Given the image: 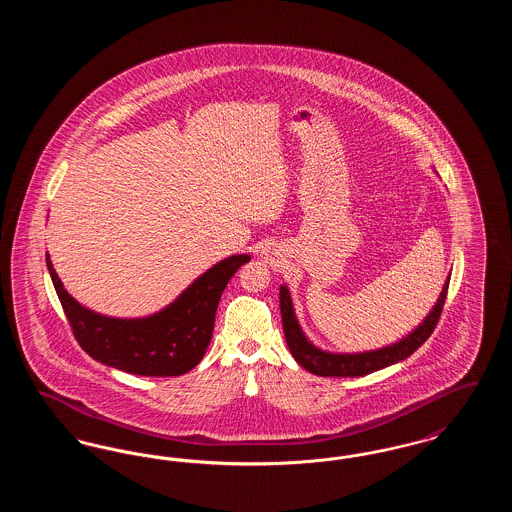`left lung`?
<instances>
[{
  "mask_svg": "<svg viewBox=\"0 0 512 512\" xmlns=\"http://www.w3.org/2000/svg\"><path fill=\"white\" fill-rule=\"evenodd\" d=\"M447 288H449V278L445 280L441 293H439L438 301L434 305V309L430 311V315L422 320V324H418V328H414L409 336H405L403 340L395 341L388 347L382 349H374V351H363V353H330V351H322L317 345H313L307 340V336L303 334L295 311H293L292 297L290 290L286 286H280V311H282V326H284V336L286 343L292 351L293 359L303 366L305 370L317 374V376H365L370 372H376L380 368L395 365L403 359H407L409 355H413L414 351L430 338V334L434 332L436 324H438L445 297H447Z\"/></svg>",
  "mask_w": 512,
  "mask_h": 512,
  "instance_id": "8db88e82",
  "label": "left lung"
}]
</instances>
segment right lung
Returning a JSON list of instances; mask_svg holds the SVG:
<instances>
[{
  "label": "right lung",
  "mask_w": 512,
  "mask_h": 512,
  "mask_svg": "<svg viewBox=\"0 0 512 512\" xmlns=\"http://www.w3.org/2000/svg\"><path fill=\"white\" fill-rule=\"evenodd\" d=\"M249 255H232L203 272L169 307L144 318H113L82 307L63 288L46 255L51 282L80 347L98 363L136 376H180L203 359L220 295Z\"/></svg>",
  "instance_id": "1"
}]
</instances>
